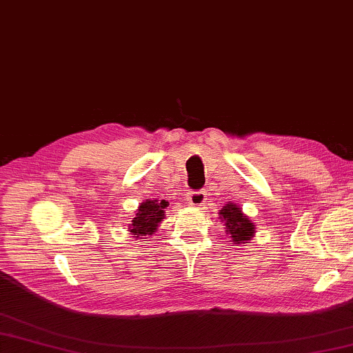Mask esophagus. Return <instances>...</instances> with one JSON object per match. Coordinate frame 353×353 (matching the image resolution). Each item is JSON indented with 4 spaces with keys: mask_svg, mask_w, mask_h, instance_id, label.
<instances>
[{
    "mask_svg": "<svg viewBox=\"0 0 353 353\" xmlns=\"http://www.w3.org/2000/svg\"><path fill=\"white\" fill-rule=\"evenodd\" d=\"M206 200H208V194L205 191L191 192L188 196V203L191 206H203Z\"/></svg>",
    "mask_w": 353,
    "mask_h": 353,
    "instance_id": "esophagus-1",
    "label": "esophagus"
}]
</instances>
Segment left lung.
<instances>
[{
    "mask_svg": "<svg viewBox=\"0 0 353 353\" xmlns=\"http://www.w3.org/2000/svg\"><path fill=\"white\" fill-rule=\"evenodd\" d=\"M219 215V219L226 226V234L230 235V241L234 244H245L256 234L254 223L243 212L241 206L236 203L228 201L220 209Z\"/></svg>",
    "mask_w": 353,
    "mask_h": 353,
    "instance_id": "obj_1",
    "label": "left lung"
}]
</instances>
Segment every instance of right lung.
Here are the masks:
<instances>
[{
    "label": "right lung",
    "instance_id": "obj_1",
    "mask_svg": "<svg viewBox=\"0 0 353 353\" xmlns=\"http://www.w3.org/2000/svg\"><path fill=\"white\" fill-rule=\"evenodd\" d=\"M168 206V201L147 199L142 201L134 211V216L129 223V230L137 239H145V236L154 235L157 228L165 219V209Z\"/></svg>",
    "mask_w": 353,
    "mask_h": 353
}]
</instances>
